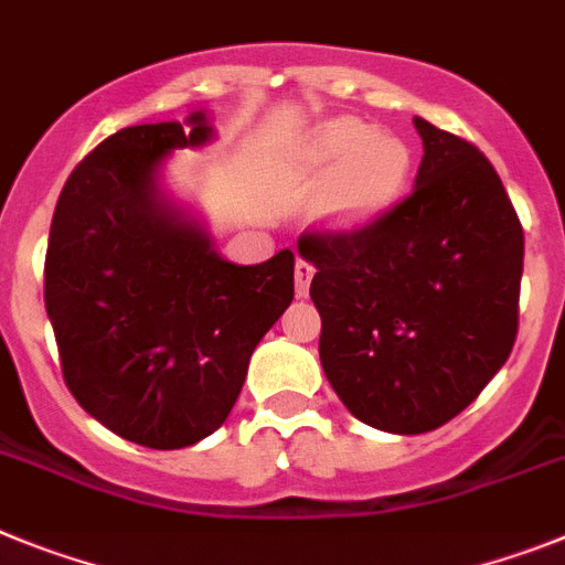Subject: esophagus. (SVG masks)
Here are the masks:
<instances>
[{
    "label": "esophagus",
    "instance_id": "1",
    "mask_svg": "<svg viewBox=\"0 0 565 565\" xmlns=\"http://www.w3.org/2000/svg\"><path fill=\"white\" fill-rule=\"evenodd\" d=\"M312 276H316V267H312L310 262H303V258H298V262H296V292L301 298L307 296V292H310Z\"/></svg>",
    "mask_w": 565,
    "mask_h": 565
}]
</instances>
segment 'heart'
<instances>
[{
	"label": "heart",
	"mask_w": 565,
	"mask_h": 565,
	"mask_svg": "<svg viewBox=\"0 0 565 565\" xmlns=\"http://www.w3.org/2000/svg\"><path fill=\"white\" fill-rule=\"evenodd\" d=\"M316 170L341 167L335 184L323 195V213L338 222H358L381 213L398 199L409 179V147L395 136H377L358 119L327 121L307 147Z\"/></svg>",
	"instance_id": "1"
}]
</instances>
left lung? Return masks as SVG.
Wrapping results in <instances>:
<instances>
[{
	"instance_id": "8db88e82",
	"label": "left lung",
	"mask_w": 565,
	"mask_h": 565,
	"mask_svg": "<svg viewBox=\"0 0 565 565\" xmlns=\"http://www.w3.org/2000/svg\"><path fill=\"white\" fill-rule=\"evenodd\" d=\"M415 190L372 222L303 233L321 366L358 420L395 435L444 426L518 338L523 227L472 141L415 116Z\"/></svg>"
}]
</instances>
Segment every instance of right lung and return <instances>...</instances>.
I'll list each match as a JSON object with an SVG mask.
<instances>
[{"label":"right lung","mask_w":565,"mask_h":565,"mask_svg":"<svg viewBox=\"0 0 565 565\" xmlns=\"http://www.w3.org/2000/svg\"><path fill=\"white\" fill-rule=\"evenodd\" d=\"M213 139L207 113L125 127L56 201L45 307L62 375L119 438L184 449L227 420L249 355L292 301L296 255L233 264L159 188L173 150Z\"/></svg>","instance_id":"add662e5"}]
</instances>
